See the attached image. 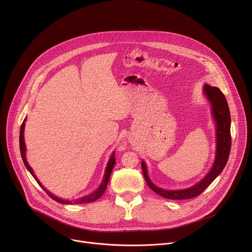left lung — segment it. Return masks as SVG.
<instances>
[{
	"mask_svg": "<svg viewBox=\"0 0 252 252\" xmlns=\"http://www.w3.org/2000/svg\"><path fill=\"white\" fill-rule=\"evenodd\" d=\"M203 93L211 104L212 116L217 124V156H215L213 166L210 171L203 177L201 181L191 188L179 190H165L155 186L148 175V169L145 161L141 162V168L148 186L156 193L168 199H189L195 197L217 178L223 170L229 157L231 148V135H230V113L226 98L222 92L209 85H204Z\"/></svg>",
	"mask_w": 252,
	"mask_h": 252,
	"instance_id": "1",
	"label": "left lung"
}]
</instances>
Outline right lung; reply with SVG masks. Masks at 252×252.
I'll return each mask as SVG.
<instances>
[{"label":"right lung","instance_id":"obj_1","mask_svg":"<svg viewBox=\"0 0 252 252\" xmlns=\"http://www.w3.org/2000/svg\"><path fill=\"white\" fill-rule=\"evenodd\" d=\"M25 122H26V119L24 120L22 126H21V129H20V150H21V156H22V158H23V161L26 165V167L28 168V170L31 172V174L33 176V178L35 179V182H37L39 184V186L49 194L50 197H52L54 200H56L57 202H60V203H63V204H71V203H76V204H82V203H87V202H93L96 199H98L102 193L104 192L105 189H106V186H107V183H109V179H110V176L112 174V171H113V168L115 166V163H116V158H115V152L113 153L109 162H107V165H106V168H105V173L103 175V179L102 182L100 184V186L98 187V189L96 190H94L93 193L91 194H88L86 196H83L81 198H77L75 200H64V199H62L54 194H52L46 188H44L42 186V184L39 182V179L35 177L32 167L30 166V164L28 163L27 159H26V145H25V139H24V129H25Z\"/></svg>","mask_w":252,"mask_h":252}]
</instances>
